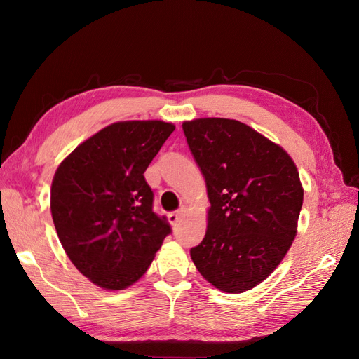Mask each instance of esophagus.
<instances>
[{
  "label": "esophagus",
  "instance_id": "esophagus-1",
  "mask_svg": "<svg viewBox=\"0 0 359 359\" xmlns=\"http://www.w3.org/2000/svg\"><path fill=\"white\" fill-rule=\"evenodd\" d=\"M184 214H186V210H184V208H181V210L175 211V212H170V214L168 215L169 223H170L172 226H177V224L181 222V219H182V215H184Z\"/></svg>",
  "mask_w": 359,
  "mask_h": 359
}]
</instances>
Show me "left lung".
I'll return each instance as SVG.
<instances>
[{
    "instance_id": "1",
    "label": "left lung",
    "mask_w": 359,
    "mask_h": 359,
    "mask_svg": "<svg viewBox=\"0 0 359 359\" xmlns=\"http://www.w3.org/2000/svg\"><path fill=\"white\" fill-rule=\"evenodd\" d=\"M210 199L193 264L227 293L253 289L273 273L295 240L304 190L290 156L236 119L182 123Z\"/></svg>"
}]
</instances>
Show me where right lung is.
Segmentation results:
<instances>
[{
    "label": "right lung",
    "mask_w": 359,
    "mask_h": 359,
    "mask_svg": "<svg viewBox=\"0 0 359 359\" xmlns=\"http://www.w3.org/2000/svg\"><path fill=\"white\" fill-rule=\"evenodd\" d=\"M175 126L121 121L102 128L61 161L50 212L62 248L81 273L107 290L142 277L172 232L153 211L144 172Z\"/></svg>",
    "instance_id": "add662e5"
}]
</instances>
